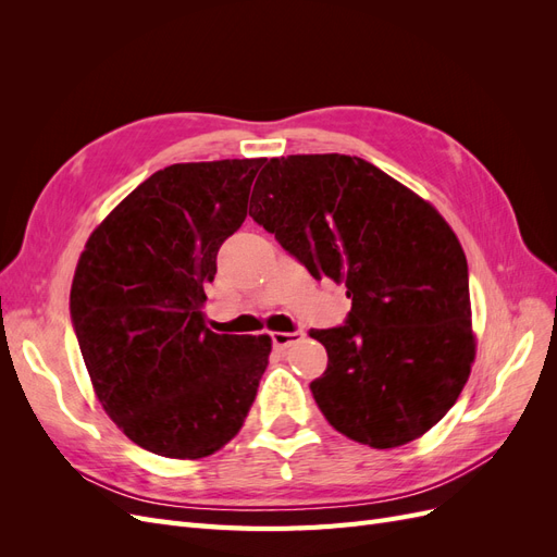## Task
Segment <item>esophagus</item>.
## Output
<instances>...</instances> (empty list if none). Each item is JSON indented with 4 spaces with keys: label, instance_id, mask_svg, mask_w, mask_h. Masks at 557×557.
I'll list each match as a JSON object with an SVG mask.
<instances>
[{
    "label": "esophagus",
    "instance_id": "obj_1",
    "mask_svg": "<svg viewBox=\"0 0 557 557\" xmlns=\"http://www.w3.org/2000/svg\"><path fill=\"white\" fill-rule=\"evenodd\" d=\"M301 336H305V330L274 332V334H272V344H274V348H288L295 339H301Z\"/></svg>",
    "mask_w": 557,
    "mask_h": 557
}]
</instances>
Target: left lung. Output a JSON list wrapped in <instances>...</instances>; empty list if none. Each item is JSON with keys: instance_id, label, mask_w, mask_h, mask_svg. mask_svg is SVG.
<instances>
[{"instance_id": "8db88e82", "label": "left lung", "mask_w": 557, "mask_h": 557, "mask_svg": "<svg viewBox=\"0 0 557 557\" xmlns=\"http://www.w3.org/2000/svg\"><path fill=\"white\" fill-rule=\"evenodd\" d=\"M250 218L309 269L346 283L344 325L311 330L327 350L311 393L348 440L395 448L446 416L474 362L469 269L444 218L356 156L272 158Z\"/></svg>"}]
</instances>
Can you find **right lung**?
<instances>
[{"mask_svg": "<svg viewBox=\"0 0 557 557\" xmlns=\"http://www.w3.org/2000/svg\"><path fill=\"white\" fill-rule=\"evenodd\" d=\"M258 160L172 164L146 178L81 252L70 311L104 411L164 458L197 460L244 425L267 369V334L205 325V283L246 221Z\"/></svg>", "mask_w": 557, "mask_h": 557, "instance_id": "right-lung-1", "label": "right lung"}]
</instances>
